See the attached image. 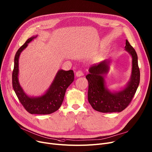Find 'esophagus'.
Listing matches in <instances>:
<instances>
[{"label":"esophagus","instance_id":"esophagus-1","mask_svg":"<svg viewBox=\"0 0 152 152\" xmlns=\"http://www.w3.org/2000/svg\"><path fill=\"white\" fill-rule=\"evenodd\" d=\"M76 76L77 77H80V76H83V73L82 71H80V70L77 71V72L76 73Z\"/></svg>","mask_w":152,"mask_h":152}]
</instances>
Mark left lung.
I'll return each instance as SVG.
<instances>
[{
    "label": "left lung",
    "mask_w": 152,
    "mask_h": 152,
    "mask_svg": "<svg viewBox=\"0 0 152 152\" xmlns=\"http://www.w3.org/2000/svg\"><path fill=\"white\" fill-rule=\"evenodd\" d=\"M125 48L132 57V69L130 79L122 89L112 92L106 85L105 77L110 69V60H104L88 69L89 74L86 76L88 82V100L92 107L98 112L106 113L122 111L131 102L139 86L140 71L137 55L127 39Z\"/></svg>",
    "instance_id": "8db88e82"
}]
</instances>
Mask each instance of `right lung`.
Instances as JSON below:
<instances>
[{
	"instance_id": "1",
	"label": "right lung",
	"mask_w": 152,
	"mask_h": 152,
	"mask_svg": "<svg viewBox=\"0 0 152 152\" xmlns=\"http://www.w3.org/2000/svg\"><path fill=\"white\" fill-rule=\"evenodd\" d=\"M37 37L36 35L29 38L16 52L12 74V84L20 103L28 113L31 114H50L56 112L61 106L66 90L74 80V72L73 70L59 69L45 94L38 96L27 95L19 82V58L28 44Z\"/></svg>"
}]
</instances>
